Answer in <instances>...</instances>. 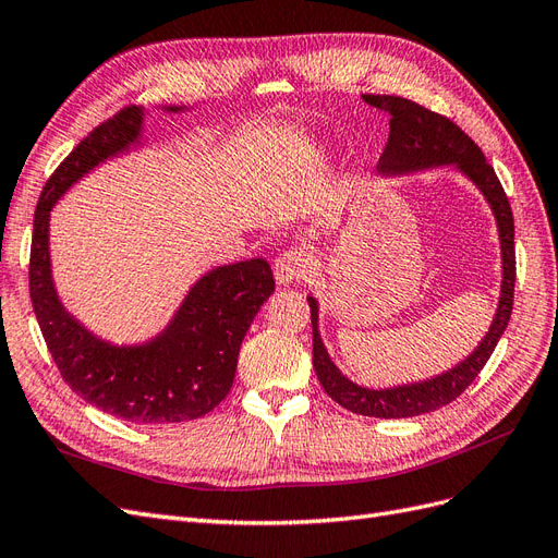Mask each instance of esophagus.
I'll use <instances>...</instances> for the list:
<instances>
[{"instance_id": "34e87169", "label": "esophagus", "mask_w": 558, "mask_h": 558, "mask_svg": "<svg viewBox=\"0 0 558 558\" xmlns=\"http://www.w3.org/2000/svg\"><path fill=\"white\" fill-rule=\"evenodd\" d=\"M310 272H312V258L300 248H291V251L281 253L275 263V277H277V283H281V286L307 279Z\"/></svg>"}]
</instances>
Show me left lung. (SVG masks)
Returning a JSON list of instances; mask_svg holds the SVG:
<instances>
[{
  "instance_id": "8db88e82",
  "label": "left lung",
  "mask_w": 558,
  "mask_h": 558,
  "mask_svg": "<svg viewBox=\"0 0 558 558\" xmlns=\"http://www.w3.org/2000/svg\"><path fill=\"white\" fill-rule=\"evenodd\" d=\"M369 107H377L391 116V132H388V144L379 158L377 170L381 174H402L424 170L433 165H456L463 174H468L477 183V189L492 205L502 248V289L498 312L492 328H488L482 344L470 353V356L456 365L449 373L396 388H363L349 381L340 369L330 361L328 351L320 342L318 335V305L310 295L312 310V335H314V369L316 377L324 386V391L344 410L363 416L377 418H408L428 414L453 402L465 388L475 381L482 373L486 361L500 340V335L508 328V320L514 305V279H517V256H514V216L510 199L505 195L502 185L494 172V167L486 162L482 148L472 142L468 134L456 125L451 118L435 113L421 107L412 99L398 95H363Z\"/></svg>"
}]
</instances>
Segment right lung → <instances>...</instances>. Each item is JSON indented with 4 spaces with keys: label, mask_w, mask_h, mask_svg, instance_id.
Wrapping results in <instances>:
<instances>
[{
    "label": "right lung",
    "mask_w": 558,
    "mask_h": 558,
    "mask_svg": "<svg viewBox=\"0 0 558 558\" xmlns=\"http://www.w3.org/2000/svg\"><path fill=\"white\" fill-rule=\"evenodd\" d=\"M140 130L142 109H121L83 137L46 181L32 232L29 298L50 356L76 396L132 424L162 426L205 416L230 393L242 340L275 293V277L263 258L211 269L167 330L142 347L97 340L62 310L50 279V209L76 179L137 142Z\"/></svg>",
    "instance_id": "right-lung-1"
}]
</instances>
